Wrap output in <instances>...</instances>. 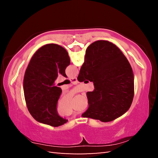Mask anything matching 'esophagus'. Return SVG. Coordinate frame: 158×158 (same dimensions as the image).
Segmentation results:
<instances>
[{
    "mask_svg": "<svg viewBox=\"0 0 158 158\" xmlns=\"http://www.w3.org/2000/svg\"><path fill=\"white\" fill-rule=\"evenodd\" d=\"M69 79H70L72 81L74 82V83H76V82L78 81H77V77H74V78H70Z\"/></svg>",
    "mask_w": 158,
    "mask_h": 158,
    "instance_id": "34e87169",
    "label": "esophagus"
}]
</instances>
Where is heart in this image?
<instances>
[{
  "mask_svg": "<svg viewBox=\"0 0 158 158\" xmlns=\"http://www.w3.org/2000/svg\"><path fill=\"white\" fill-rule=\"evenodd\" d=\"M67 115H69V114H67Z\"/></svg>",
  "mask_w": 158,
  "mask_h": 158,
  "instance_id": "b5f03b06",
  "label": "heart"
}]
</instances>
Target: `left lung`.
I'll use <instances>...</instances> for the list:
<instances>
[{
	"label": "left lung",
	"mask_w": 158,
	"mask_h": 158,
	"mask_svg": "<svg viewBox=\"0 0 158 158\" xmlns=\"http://www.w3.org/2000/svg\"><path fill=\"white\" fill-rule=\"evenodd\" d=\"M69 64L67 51L56 44L42 47L32 57L25 73L23 90L28 111L37 121L52 127L68 122L58 114L62 90L55 86V81L58 74L67 77L65 69Z\"/></svg>",
	"instance_id": "8db88e82"
}]
</instances>
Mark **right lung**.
<instances>
[{"label": "right lung", "mask_w": 158, "mask_h": 158, "mask_svg": "<svg viewBox=\"0 0 158 158\" xmlns=\"http://www.w3.org/2000/svg\"><path fill=\"white\" fill-rule=\"evenodd\" d=\"M77 79L93 81L95 88L86 93L89 106L82 117L110 122L132 105V69L121 51L110 42L98 40L89 46Z\"/></svg>", "instance_id": "1"}]
</instances>
